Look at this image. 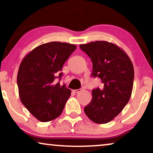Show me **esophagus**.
I'll use <instances>...</instances> for the list:
<instances>
[{
  "label": "esophagus",
  "mask_w": 153,
  "mask_h": 153,
  "mask_svg": "<svg viewBox=\"0 0 153 153\" xmlns=\"http://www.w3.org/2000/svg\"><path fill=\"white\" fill-rule=\"evenodd\" d=\"M81 91V89H76V90H74V91H73V92H74V93H78Z\"/></svg>",
  "instance_id": "esophagus-1"
}]
</instances>
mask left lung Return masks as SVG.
<instances>
[{"label": "left lung", "mask_w": 153, "mask_h": 153, "mask_svg": "<svg viewBox=\"0 0 153 153\" xmlns=\"http://www.w3.org/2000/svg\"><path fill=\"white\" fill-rule=\"evenodd\" d=\"M93 62L92 75L100 77L102 88L92 91L93 99L85 106L86 116L97 124L111 121L130 99L134 70L127 54L114 43L95 41L80 45Z\"/></svg>", "instance_id": "8db88e82"}]
</instances>
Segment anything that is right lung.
<instances>
[{
    "instance_id": "add662e5",
    "label": "right lung",
    "mask_w": 153,
    "mask_h": 153,
    "mask_svg": "<svg viewBox=\"0 0 153 153\" xmlns=\"http://www.w3.org/2000/svg\"><path fill=\"white\" fill-rule=\"evenodd\" d=\"M76 46L60 42L45 43L24 58L19 68L17 85L20 100L41 122L53 120L62 114L71 91L57 81L62 66Z\"/></svg>"
}]
</instances>
